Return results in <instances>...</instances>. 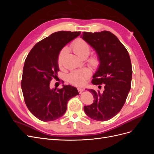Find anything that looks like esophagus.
Wrapping results in <instances>:
<instances>
[{"label": "esophagus", "mask_w": 154, "mask_h": 154, "mask_svg": "<svg viewBox=\"0 0 154 154\" xmlns=\"http://www.w3.org/2000/svg\"><path fill=\"white\" fill-rule=\"evenodd\" d=\"M83 88H82V87H78V91L79 92V93H82L83 91Z\"/></svg>", "instance_id": "34e87169"}]
</instances>
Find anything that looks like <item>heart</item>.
<instances>
[{"mask_svg":"<svg viewBox=\"0 0 154 154\" xmlns=\"http://www.w3.org/2000/svg\"><path fill=\"white\" fill-rule=\"evenodd\" d=\"M71 48L73 50L74 53L76 54L78 57L83 58L84 57H88L90 54L91 48L85 40L78 38L71 45ZM68 49L65 48L62 49L59 53L58 58V63L60 66H61L63 63V60L65 56L67 53ZM90 63L93 66H96L99 63V60L96 57H92L89 60ZM91 71L87 67L82 68L80 69L75 70L72 71L69 74L68 80L72 84L76 85H84L87 79L90 77Z\"/></svg>","mask_w":154,"mask_h":154,"instance_id":"obj_1","label":"heart"}]
</instances>
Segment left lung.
<instances>
[{
  "label": "left lung",
  "mask_w": 154,
  "mask_h": 154,
  "mask_svg": "<svg viewBox=\"0 0 154 154\" xmlns=\"http://www.w3.org/2000/svg\"><path fill=\"white\" fill-rule=\"evenodd\" d=\"M81 38L94 49L99 60L92 84H104L102 92L88 89L94 103L84 106V111L91 119L104 122L114 117L127 100L131 87V60L127 49L110 31L83 32Z\"/></svg>",
  "instance_id": "left-lung-1"
}]
</instances>
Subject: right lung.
<instances>
[{"mask_svg": "<svg viewBox=\"0 0 154 154\" xmlns=\"http://www.w3.org/2000/svg\"><path fill=\"white\" fill-rule=\"evenodd\" d=\"M81 32L60 31L42 40L32 48L25 60L21 88L31 113L43 122H51L66 113L68 101L79 94L76 87L63 85L51 88L50 82L59 71L58 58L63 48Z\"/></svg>", "mask_w": 154, "mask_h": 154, "instance_id": "right-lung-1", "label": "right lung"}]
</instances>
